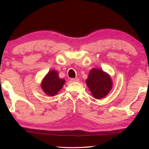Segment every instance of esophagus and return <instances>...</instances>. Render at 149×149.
Instances as JSON below:
<instances>
[{
	"label": "esophagus",
	"mask_w": 149,
	"mask_h": 149,
	"mask_svg": "<svg viewBox=\"0 0 149 149\" xmlns=\"http://www.w3.org/2000/svg\"><path fill=\"white\" fill-rule=\"evenodd\" d=\"M71 81H72L77 82V81H79V78H72V79H71Z\"/></svg>",
	"instance_id": "1"
}]
</instances>
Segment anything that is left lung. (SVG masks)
Wrapping results in <instances>:
<instances>
[{
	"mask_svg": "<svg viewBox=\"0 0 149 149\" xmlns=\"http://www.w3.org/2000/svg\"><path fill=\"white\" fill-rule=\"evenodd\" d=\"M85 82L93 97L97 99L105 97L113 86L110 75L102 70L97 68L90 70Z\"/></svg>",
	"mask_w": 149,
	"mask_h": 149,
	"instance_id": "8db88e82",
	"label": "left lung"
}]
</instances>
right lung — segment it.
Instances as JSON below:
<instances>
[{"instance_id":"right-lung-1","label":"right lung","mask_w":149,"mask_h":149,"mask_svg":"<svg viewBox=\"0 0 149 149\" xmlns=\"http://www.w3.org/2000/svg\"><path fill=\"white\" fill-rule=\"evenodd\" d=\"M65 82V79L59 77L58 72L52 70L48 72L42 79L41 87L45 94L50 97H53L61 90Z\"/></svg>"}]
</instances>
